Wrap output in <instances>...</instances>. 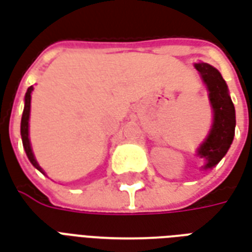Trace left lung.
Returning <instances> with one entry per match:
<instances>
[{
	"label": "left lung",
	"instance_id": "1",
	"mask_svg": "<svg viewBox=\"0 0 252 252\" xmlns=\"http://www.w3.org/2000/svg\"><path fill=\"white\" fill-rule=\"evenodd\" d=\"M202 81L209 92V102L213 109V124L208 136L197 150V155L205 159L204 169L215 167L227 154L235 136V106L228 93V86L221 74L208 63H195Z\"/></svg>",
	"mask_w": 252,
	"mask_h": 252
}]
</instances>
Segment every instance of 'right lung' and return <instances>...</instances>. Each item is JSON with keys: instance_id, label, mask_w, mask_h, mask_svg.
Wrapping results in <instances>:
<instances>
[{"instance_id": "obj_1", "label": "right lung", "mask_w": 252, "mask_h": 252, "mask_svg": "<svg viewBox=\"0 0 252 252\" xmlns=\"http://www.w3.org/2000/svg\"><path fill=\"white\" fill-rule=\"evenodd\" d=\"M33 90V86H30L27 93H25V105H24V112H23V117H21V139H23V146H24L25 153H27V157L30 159V162L36 169L43 173V169H41L39 163L36 162L35 155L32 153V147H31L30 142V112H31V93ZM44 174V173H43Z\"/></svg>"}]
</instances>
